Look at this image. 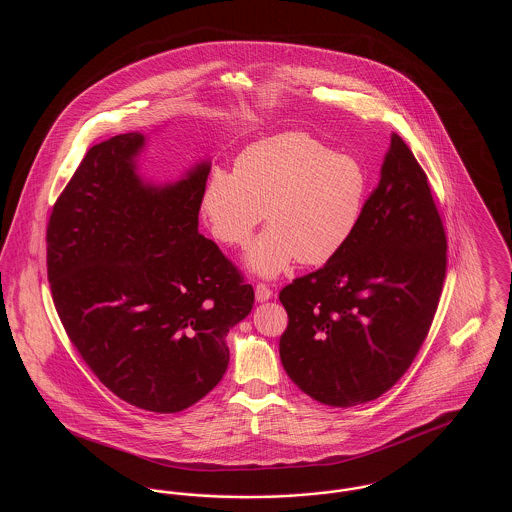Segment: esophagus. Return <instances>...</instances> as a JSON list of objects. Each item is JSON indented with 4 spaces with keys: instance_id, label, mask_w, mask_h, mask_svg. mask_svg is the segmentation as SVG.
Segmentation results:
<instances>
[{
    "instance_id": "obj_1",
    "label": "esophagus",
    "mask_w": 512,
    "mask_h": 512,
    "mask_svg": "<svg viewBox=\"0 0 512 512\" xmlns=\"http://www.w3.org/2000/svg\"><path fill=\"white\" fill-rule=\"evenodd\" d=\"M255 299H257L259 303L272 299V290H270L268 286H265V284H257V288H255Z\"/></svg>"
}]
</instances>
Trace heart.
Here are the masks:
<instances>
[{
  "label": "heart",
  "mask_w": 512,
  "mask_h": 512,
  "mask_svg": "<svg viewBox=\"0 0 512 512\" xmlns=\"http://www.w3.org/2000/svg\"><path fill=\"white\" fill-rule=\"evenodd\" d=\"M357 159L334 153L305 132L259 140L236 157L234 172L215 169L199 197L215 240L244 247L263 219L268 226L245 255V267L276 278L299 259L322 265L353 236L365 203Z\"/></svg>",
  "instance_id": "1"
}]
</instances>
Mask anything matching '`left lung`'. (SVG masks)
<instances>
[{"label":"left lung","instance_id":"left-lung-1","mask_svg":"<svg viewBox=\"0 0 512 512\" xmlns=\"http://www.w3.org/2000/svg\"><path fill=\"white\" fill-rule=\"evenodd\" d=\"M445 230L413 151L391 134L376 190L349 242L280 292V359L318 403L378 399L407 372L438 309Z\"/></svg>","mask_w":512,"mask_h":512}]
</instances>
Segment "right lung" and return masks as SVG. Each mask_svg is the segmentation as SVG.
<instances>
[{
	"label": "right lung",
	"mask_w": 512,
	"mask_h": 512,
	"mask_svg": "<svg viewBox=\"0 0 512 512\" xmlns=\"http://www.w3.org/2000/svg\"><path fill=\"white\" fill-rule=\"evenodd\" d=\"M146 144L128 132L86 153L49 217L48 278L99 382L138 409L178 413L219 384L226 334L255 293L197 230L211 161L157 184L138 172Z\"/></svg>",
	"instance_id": "add662e5"
}]
</instances>
